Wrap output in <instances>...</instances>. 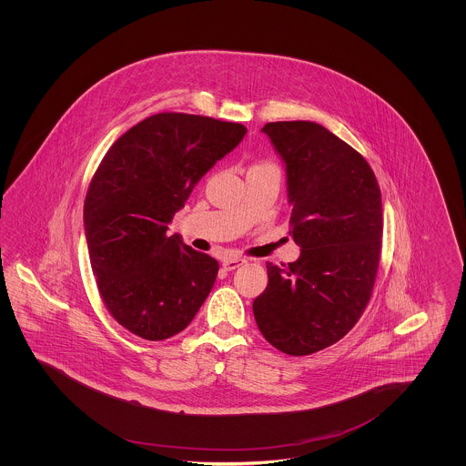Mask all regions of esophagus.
Masks as SVG:
<instances>
[{"label":"esophagus","instance_id":"obj_1","mask_svg":"<svg viewBox=\"0 0 466 466\" xmlns=\"http://www.w3.org/2000/svg\"><path fill=\"white\" fill-rule=\"evenodd\" d=\"M244 258H239V257H230V258H225L222 262L223 268L225 270H236L238 267L243 266Z\"/></svg>","mask_w":466,"mask_h":466}]
</instances>
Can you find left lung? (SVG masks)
Here are the masks:
<instances>
[{
	"label": "left lung",
	"instance_id": "left-lung-1",
	"mask_svg": "<svg viewBox=\"0 0 466 466\" xmlns=\"http://www.w3.org/2000/svg\"><path fill=\"white\" fill-rule=\"evenodd\" d=\"M287 171L289 234L300 257L267 262L268 283L253 300L255 321L279 351L325 350L355 327L376 279L382 200L367 160L319 124L262 127Z\"/></svg>",
	"mask_w": 466,
	"mask_h": 466
}]
</instances>
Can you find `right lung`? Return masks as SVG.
Returning <instances> with one entry per match:
<instances>
[{
    "instance_id": "add662e5",
    "label": "right lung",
    "mask_w": 466,
    "mask_h": 466,
    "mask_svg": "<svg viewBox=\"0 0 466 466\" xmlns=\"http://www.w3.org/2000/svg\"><path fill=\"white\" fill-rule=\"evenodd\" d=\"M248 129L187 113H158L122 134L84 204L90 266L111 316L147 340L185 330L209 295L218 262L167 236L194 187Z\"/></svg>"
}]
</instances>
